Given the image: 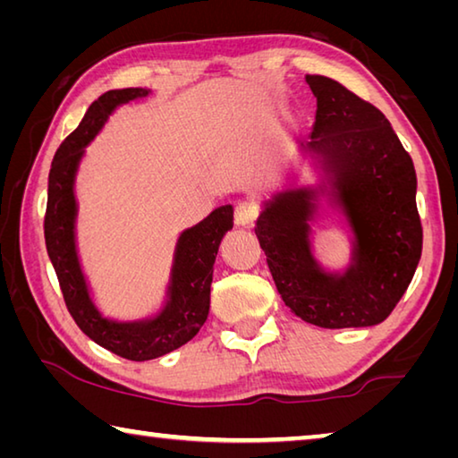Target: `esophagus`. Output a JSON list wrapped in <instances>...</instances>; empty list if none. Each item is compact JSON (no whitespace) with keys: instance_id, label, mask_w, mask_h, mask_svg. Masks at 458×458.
<instances>
[{"instance_id":"esophagus-1","label":"esophagus","mask_w":458,"mask_h":458,"mask_svg":"<svg viewBox=\"0 0 458 458\" xmlns=\"http://www.w3.org/2000/svg\"><path fill=\"white\" fill-rule=\"evenodd\" d=\"M259 218V206L250 199L238 201L234 208V220L238 226H252Z\"/></svg>"}]
</instances>
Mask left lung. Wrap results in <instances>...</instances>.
Returning <instances> with one entry per match:
<instances>
[{
  "label": "left lung",
  "mask_w": 458,
  "mask_h": 458,
  "mask_svg": "<svg viewBox=\"0 0 458 458\" xmlns=\"http://www.w3.org/2000/svg\"><path fill=\"white\" fill-rule=\"evenodd\" d=\"M307 84L317 113L303 147L335 177V201L355 236L353 262L344 275L325 273L315 262L309 188L276 193L254 232L294 315L325 329L371 327L398 305L422 254L414 164L379 108L327 76L307 74Z\"/></svg>",
  "instance_id": "obj_1"
}]
</instances>
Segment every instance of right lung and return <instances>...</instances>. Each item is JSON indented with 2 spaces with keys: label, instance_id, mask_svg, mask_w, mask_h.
Returning a JSON list of instances; mask_svg holds the SVG:
<instances>
[{
  "label": "right lung",
  "instance_id": "right-lung-1",
  "mask_svg": "<svg viewBox=\"0 0 458 458\" xmlns=\"http://www.w3.org/2000/svg\"><path fill=\"white\" fill-rule=\"evenodd\" d=\"M147 89L108 90L89 106L81 125L68 135L54 155L48 175V204L44 216V238L52 267L56 270L64 303L82 333L105 350L131 361L161 358L196 335L210 311L214 262L224 234L232 230L234 210L222 206L208 218L188 228L177 240L169 284V301L149 321L119 323L100 317L90 301L74 244V175L79 161L103 127L114 106L147 97Z\"/></svg>",
  "mask_w": 458,
  "mask_h": 458
}]
</instances>
